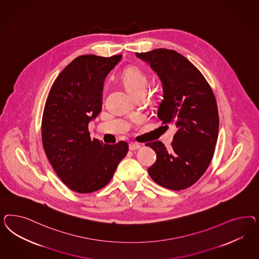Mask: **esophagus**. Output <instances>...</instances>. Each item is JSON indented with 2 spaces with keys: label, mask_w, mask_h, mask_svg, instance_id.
<instances>
[{
  "label": "esophagus",
  "mask_w": 259,
  "mask_h": 259,
  "mask_svg": "<svg viewBox=\"0 0 259 259\" xmlns=\"http://www.w3.org/2000/svg\"><path fill=\"white\" fill-rule=\"evenodd\" d=\"M141 146L140 144H138V143H134V142H131L130 144H129V149L131 150V151H135V150L140 149Z\"/></svg>",
  "instance_id": "obj_1"
}]
</instances>
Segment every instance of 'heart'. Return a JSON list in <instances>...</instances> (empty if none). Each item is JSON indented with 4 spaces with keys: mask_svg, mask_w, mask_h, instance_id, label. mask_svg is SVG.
Returning <instances> with one entry per match:
<instances>
[{
    "mask_svg": "<svg viewBox=\"0 0 259 259\" xmlns=\"http://www.w3.org/2000/svg\"><path fill=\"white\" fill-rule=\"evenodd\" d=\"M121 81L132 97L145 95L148 88V78L139 67L131 66L124 70L121 76Z\"/></svg>",
    "mask_w": 259,
    "mask_h": 259,
    "instance_id": "b5f03b06",
    "label": "heart"
}]
</instances>
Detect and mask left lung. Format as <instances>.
<instances>
[{
    "mask_svg": "<svg viewBox=\"0 0 259 259\" xmlns=\"http://www.w3.org/2000/svg\"><path fill=\"white\" fill-rule=\"evenodd\" d=\"M136 56L150 64L162 83L157 117L178 128L170 148L161 141L147 145L157 154L148 168L151 179L174 191L188 188L211 163L220 118L212 88L196 66L175 50L159 48Z\"/></svg>",
    "mask_w": 259,
    "mask_h": 259,
    "instance_id": "1",
    "label": "left lung"
}]
</instances>
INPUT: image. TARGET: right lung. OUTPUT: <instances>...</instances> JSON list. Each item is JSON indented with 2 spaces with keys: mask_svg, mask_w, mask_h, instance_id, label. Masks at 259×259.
Wrapping results in <instances>:
<instances>
[{
  "mask_svg": "<svg viewBox=\"0 0 259 259\" xmlns=\"http://www.w3.org/2000/svg\"><path fill=\"white\" fill-rule=\"evenodd\" d=\"M79 56L58 78L47 97L41 140L49 162L68 188L88 194L107 185L128 152L125 141L91 140L88 123L102 111L104 78L121 60Z\"/></svg>",
  "mask_w": 259,
  "mask_h": 259,
  "instance_id": "1",
  "label": "right lung"
}]
</instances>
